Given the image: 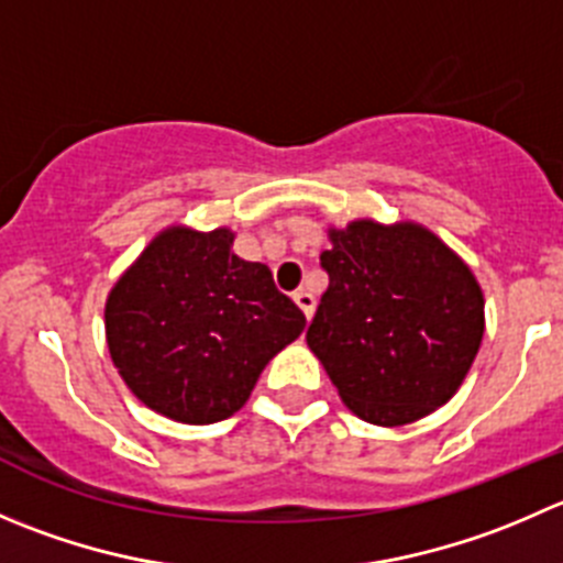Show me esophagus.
Instances as JSON below:
<instances>
[{"label":"esophagus","mask_w":563,"mask_h":563,"mask_svg":"<svg viewBox=\"0 0 563 563\" xmlns=\"http://www.w3.org/2000/svg\"><path fill=\"white\" fill-rule=\"evenodd\" d=\"M294 302L299 305V310L305 313V319H310V316H313V310H316L313 294L305 291V288H299V291H294Z\"/></svg>","instance_id":"1"}]
</instances>
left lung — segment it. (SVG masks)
I'll list each match as a JSON object with an SVG mask.
<instances>
[{
	"instance_id": "left-lung-1",
	"label": "left lung",
	"mask_w": 563,
	"mask_h": 563,
	"mask_svg": "<svg viewBox=\"0 0 563 563\" xmlns=\"http://www.w3.org/2000/svg\"><path fill=\"white\" fill-rule=\"evenodd\" d=\"M327 233L330 286L305 338L338 396L376 427L443 407L484 338V294L471 266L415 222L354 220Z\"/></svg>"
}]
</instances>
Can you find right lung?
Masks as SVG:
<instances>
[{"mask_svg": "<svg viewBox=\"0 0 563 563\" xmlns=\"http://www.w3.org/2000/svg\"><path fill=\"white\" fill-rule=\"evenodd\" d=\"M233 231L173 225L120 275L103 324L112 363L145 407L217 423L244 407L264 365L305 330L266 264L233 253Z\"/></svg>", "mask_w": 563, "mask_h": 563, "instance_id": "obj_1", "label": "right lung"}]
</instances>
